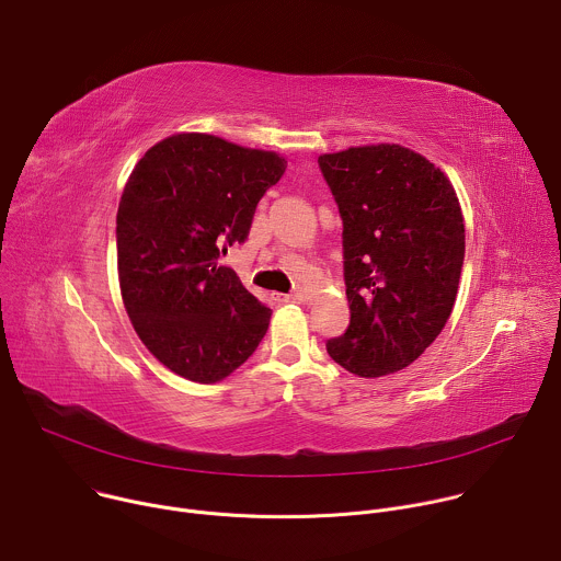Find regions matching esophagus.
I'll return each instance as SVG.
<instances>
[{
    "label": "esophagus",
    "instance_id": "1",
    "mask_svg": "<svg viewBox=\"0 0 561 561\" xmlns=\"http://www.w3.org/2000/svg\"><path fill=\"white\" fill-rule=\"evenodd\" d=\"M279 301H293V304H304L308 297L304 293H293V295H279Z\"/></svg>",
    "mask_w": 561,
    "mask_h": 561
}]
</instances>
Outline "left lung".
<instances>
[{
	"instance_id": "8db88e82",
	"label": "left lung",
	"mask_w": 561,
	"mask_h": 561,
	"mask_svg": "<svg viewBox=\"0 0 561 561\" xmlns=\"http://www.w3.org/2000/svg\"><path fill=\"white\" fill-rule=\"evenodd\" d=\"M344 224L351 324L327 342L357 377L413 364L442 333L463 266V215L448 178L397 144L319 154Z\"/></svg>"
}]
</instances>
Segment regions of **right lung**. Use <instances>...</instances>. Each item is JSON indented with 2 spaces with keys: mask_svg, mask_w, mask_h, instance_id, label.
<instances>
[{
  "mask_svg": "<svg viewBox=\"0 0 561 561\" xmlns=\"http://www.w3.org/2000/svg\"><path fill=\"white\" fill-rule=\"evenodd\" d=\"M286 171L277 152L182 133L133 169L117 208V271L144 346L173 373L213 383L242 366L268 331L271 308L217 266L247 242L255 208Z\"/></svg>",
  "mask_w": 561,
  "mask_h": 561,
  "instance_id": "obj_1",
  "label": "right lung"
}]
</instances>
